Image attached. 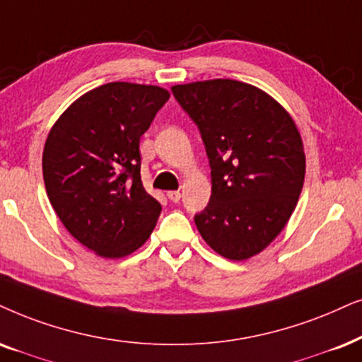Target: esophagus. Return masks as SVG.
I'll return each instance as SVG.
<instances>
[{
	"label": "esophagus",
	"mask_w": 362,
	"mask_h": 362,
	"mask_svg": "<svg viewBox=\"0 0 362 362\" xmlns=\"http://www.w3.org/2000/svg\"><path fill=\"white\" fill-rule=\"evenodd\" d=\"M168 198H170L173 203H177L181 199V192L180 191H168Z\"/></svg>",
	"instance_id": "esophagus-1"
}]
</instances>
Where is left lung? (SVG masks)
I'll return each instance as SVG.
<instances>
[{
  "mask_svg": "<svg viewBox=\"0 0 362 362\" xmlns=\"http://www.w3.org/2000/svg\"><path fill=\"white\" fill-rule=\"evenodd\" d=\"M198 126L211 166V198L194 223L228 259L257 255L288 223L301 194L306 156L294 121L251 84L211 79L171 88Z\"/></svg>",
  "mask_w": 362,
  "mask_h": 362,
  "instance_id": "left-lung-1",
  "label": "left lung"
}]
</instances>
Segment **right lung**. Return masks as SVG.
I'll return each mask as SVG.
<instances>
[{
    "mask_svg": "<svg viewBox=\"0 0 362 362\" xmlns=\"http://www.w3.org/2000/svg\"><path fill=\"white\" fill-rule=\"evenodd\" d=\"M170 100L158 86L107 83L73 103L43 151L49 203L64 228L103 257L143 246L161 204L141 182L139 139Z\"/></svg>",
    "mask_w": 362,
    "mask_h": 362,
    "instance_id": "1",
    "label": "right lung"
}]
</instances>
